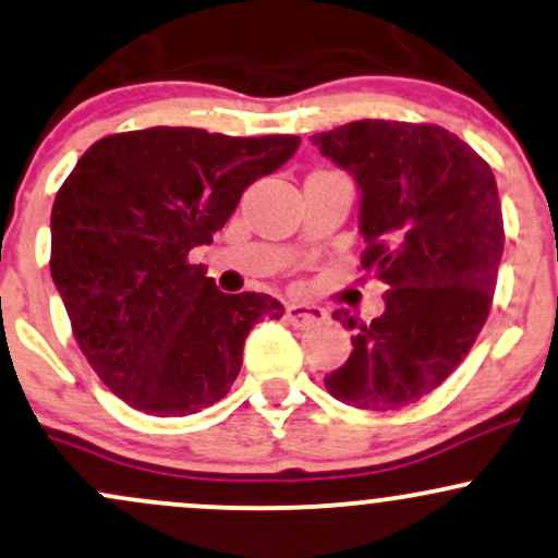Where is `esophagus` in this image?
<instances>
[{"label": "esophagus", "instance_id": "esophagus-1", "mask_svg": "<svg viewBox=\"0 0 558 558\" xmlns=\"http://www.w3.org/2000/svg\"><path fill=\"white\" fill-rule=\"evenodd\" d=\"M286 320L299 328L320 326V323L326 320V310L317 307V304H289V307H286Z\"/></svg>", "mask_w": 558, "mask_h": 558}]
</instances>
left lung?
Returning <instances> with one entry per match:
<instances>
[{"mask_svg": "<svg viewBox=\"0 0 558 558\" xmlns=\"http://www.w3.org/2000/svg\"><path fill=\"white\" fill-rule=\"evenodd\" d=\"M312 143L363 190L360 267L389 289L376 320L336 312L354 339L326 389L360 410L405 408L463 363L493 307L506 241L495 174L437 124L363 119Z\"/></svg>", "mask_w": 558, "mask_h": 558, "instance_id": "8db88e82", "label": "left lung"}]
</instances>
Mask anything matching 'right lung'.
Listing matches in <instances>:
<instances>
[{
  "label": "right lung",
  "instance_id": "1",
  "mask_svg": "<svg viewBox=\"0 0 558 558\" xmlns=\"http://www.w3.org/2000/svg\"><path fill=\"white\" fill-rule=\"evenodd\" d=\"M293 134L150 126L97 140L52 204L50 272L73 339L126 405L190 415L228 395L243 341L283 317L267 293H222L190 248L211 243L243 190L296 153Z\"/></svg>",
  "mask_w": 558,
  "mask_h": 558
}]
</instances>
